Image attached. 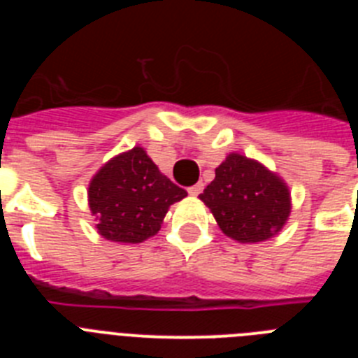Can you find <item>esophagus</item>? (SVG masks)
<instances>
[{"instance_id":"esophagus-1","label":"esophagus","mask_w":358,"mask_h":358,"mask_svg":"<svg viewBox=\"0 0 358 358\" xmlns=\"http://www.w3.org/2000/svg\"><path fill=\"white\" fill-rule=\"evenodd\" d=\"M202 189H204V185H202V182H197V185H194V186H189L188 188V194L189 195H199L202 192Z\"/></svg>"}]
</instances>
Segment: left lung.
<instances>
[{"label":"left lung","mask_w":358,"mask_h":358,"mask_svg":"<svg viewBox=\"0 0 358 358\" xmlns=\"http://www.w3.org/2000/svg\"><path fill=\"white\" fill-rule=\"evenodd\" d=\"M199 199L210 208L224 235L242 243L273 238L290 215L287 182L235 152L215 169V179Z\"/></svg>","instance_id":"8db88e82"}]
</instances>
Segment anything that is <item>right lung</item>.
Here are the masks:
<instances>
[{
    "mask_svg": "<svg viewBox=\"0 0 358 358\" xmlns=\"http://www.w3.org/2000/svg\"><path fill=\"white\" fill-rule=\"evenodd\" d=\"M186 195L141 147L107 161L87 189L98 233L120 243H140L156 235L169 208Z\"/></svg>",
    "mask_w": 358,
    "mask_h": 358,
    "instance_id": "1",
    "label": "right lung"
}]
</instances>
